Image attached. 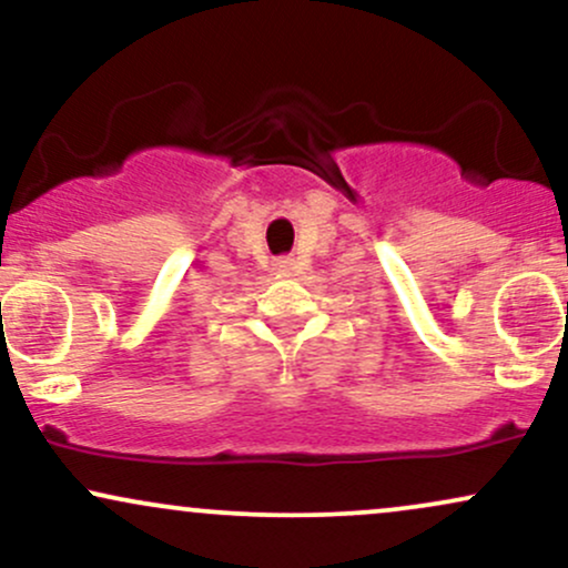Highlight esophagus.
<instances>
[{"label":"esophagus","instance_id":"esophagus-1","mask_svg":"<svg viewBox=\"0 0 568 568\" xmlns=\"http://www.w3.org/2000/svg\"><path fill=\"white\" fill-rule=\"evenodd\" d=\"M292 265H295L292 260H278L276 268H278V273H292Z\"/></svg>","mask_w":568,"mask_h":568}]
</instances>
